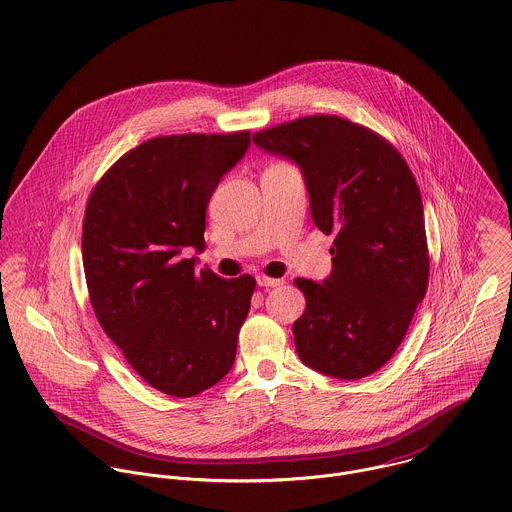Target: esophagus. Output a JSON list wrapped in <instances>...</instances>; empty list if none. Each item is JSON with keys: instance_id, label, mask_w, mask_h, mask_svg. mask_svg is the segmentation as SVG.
<instances>
[{"instance_id": "1", "label": "esophagus", "mask_w": 512, "mask_h": 512, "mask_svg": "<svg viewBox=\"0 0 512 512\" xmlns=\"http://www.w3.org/2000/svg\"><path fill=\"white\" fill-rule=\"evenodd\" d=\"M284 280H280V278H268V276H258V286L260 288H276V286H280Z\"/></svg>"}]
</instances>
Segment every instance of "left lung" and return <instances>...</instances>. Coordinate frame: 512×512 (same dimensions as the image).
Returning a JSON list of instances; mask_svg holds the SVG:
<instances>
[{
    "label": "left lung",
    "mask_w": 512,
    "mask_h": 512,
    "mask_svg": "<svg viewBox=\"0 0 512 512\" xmlns=\"http://www.w3.org/2000/svg\"><path fill=\"white\" fill-rule=\"evenodd\" d=\"M252 141L300 165L314 224L336 234L330 278H296L306 296L292 328L300 359L340 379L377 371L401 345L429 282L413 172L381 135L336 115L282 123Z\"/></svg>",
    "instance_id": "left-lung-1"
}]
</instances>
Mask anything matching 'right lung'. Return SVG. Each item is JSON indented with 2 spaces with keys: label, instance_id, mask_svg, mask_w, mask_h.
I'll use <instances>...</instances> for the list:
<instances>
[{
  "label": "right lung",
  "instance_id": "obj_1",
  "mask_svg": "<svg viewBox=\"0 0 512 512\" xmlns=\"http://www.w3.org/2000/svg\"><path fill=\"white\" fill-rule=\"evenodd\" d=\"M250 131L155 137L95 184L83 218V268L93 312L129 365L155 389L192 397L236 357L256 280L194 270L206 206L246 153Z\"/></svg>",
  "mask_w": 512,
  "mask_h": 512
}]
</instances>
